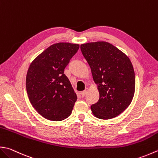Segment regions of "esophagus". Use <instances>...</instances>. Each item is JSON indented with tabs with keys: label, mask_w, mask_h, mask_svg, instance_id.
<instances>
[{
	"label": "esophagus",
	"mask_w": 158,
	"mask_h": 158,
	"mask_svg": "<svg viewBox=\"0 0 158 158\" xmlns=\"http://www.w3.org/2000/svg\"><path fill=\"white\" fill-rule=\"evenodd\" d=\"M88 88H86L85 89V90H83V92H81V96L82 97H85V94H86V93H87V92L88 91Z\"/></svg>",
	"instance_id": "esophagus-1"
}]
</instances>
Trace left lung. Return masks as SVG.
<instances>
[{
    "instance_id": "1",
    "label": "left lung",
    "mask_w": 158,
    "mask_h": 158,
    "mask_svg": "<svg viewBox=\"0 0 158 158\" xmlns=\"http://www.w3.org/2000/svg\"><path fill=\"white\" fill-rule=\"evenodd\" d=\"M97 84L99 100L91 106L100 119L118 116L131 104L135 92V73L130 60L112 44L95 42L80 46Z\"/></svg>"
}]
</instances>
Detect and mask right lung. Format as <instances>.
I'll return each instance as SVG.
<instances>
[{
  "label": "right lung",
  "mask_w": 158,
  "mask_h": 158,
  "mask_svg": "<svg viewBox=\"0 0 158 158\" xmlns=\"http://www.w3.org/2000/svg\"><path fill=\"white\" fill-rule=\"evenodd\" d=\"M79 48L77 44L56 43L30 64L26 77L28 97L34 109L46 119L60 121L72 113L77 97L64 69Z\"/></svg>",
  "instance_id": "obj_1"
}]
</instances>
